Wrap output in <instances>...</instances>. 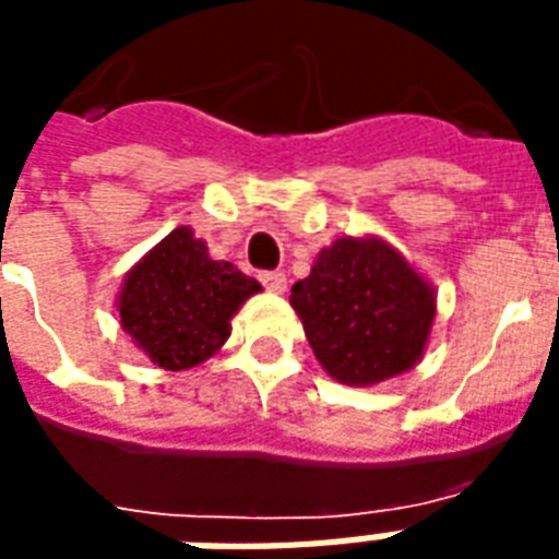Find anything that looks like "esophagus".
Wrapping results in <instances>:
<instances>
[{
    "mask_svg": "<svg viewBox=\"0 0 559 559\" xmlns=\"http://www.w3.org/2000/svg\"><path fill=\"white\" fill-rule=\"evenodd\" d=\"M260 281H263V287L272 293L287 290V275H284V272H260Z\"/></svg>",
    "mask_w": 559,
    "mask_h": 559,
    "instance_id": "esophagus-1",
    "label": "esophagus"
}]
</instances>
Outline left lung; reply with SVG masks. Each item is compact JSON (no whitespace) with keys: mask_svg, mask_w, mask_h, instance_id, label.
Listing matches in <instances>:
<instances>
[{"mask_svg":"<svg viewBox=\"0 0 559 559\" xmlns=\"http://www.w3.org/2000/svg\"><path fill=\"white\" fill-rule=\"evenodd\" d=\"M290 305L322 370L355 388L412 370L436 322V287L379 237L322 248Z\"/></svg>","mask_w":559,"mask_h":559,"instance_id":"obj_1","label":"left lung"}]
</instances>
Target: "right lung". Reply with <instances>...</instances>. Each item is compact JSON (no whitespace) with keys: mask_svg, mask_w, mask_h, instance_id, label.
Returning a JSON list of instances; mask_svg holds the SVG:
<instances>
[{"mask_svg":"<svg viewBox=\"0 0 559 559\" xmlns=\"http://www.w3.org/2000/svg\"><path fill=\"white\" fill-rule=\"evenodd\" d=\"M260 293L234 263L213 260L192 227H175L127 272L121 329L163 370H189L225 346L234 313Z\"/></svg>","mask_w":559,"mask_h":559,"instance_id":"add662e5","label":"right lung"}]
</instances>
